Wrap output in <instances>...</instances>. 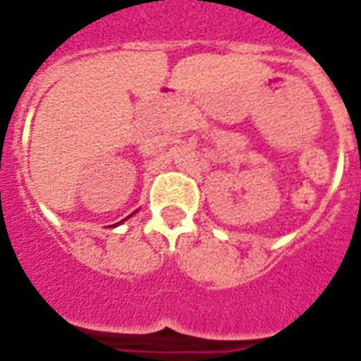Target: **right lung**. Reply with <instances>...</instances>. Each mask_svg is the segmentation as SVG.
<instances>
[{
	"label": "right lung",
	"mask_w": 361,
	"mask_h": 361,
	"mask_svg": "<svg viewBox=\"0 0 361 361\" xmlns=\"http://www.w3.org/2000/svg\"><path fill=\"white\" fill-rule=\"evenodd\" d=\"M128 219H130V216H128ZM124 221H126V219H124ZM124 221H122V222H124Z\"/></svg>",
	"instance_id": "1"
}]
</instances>
